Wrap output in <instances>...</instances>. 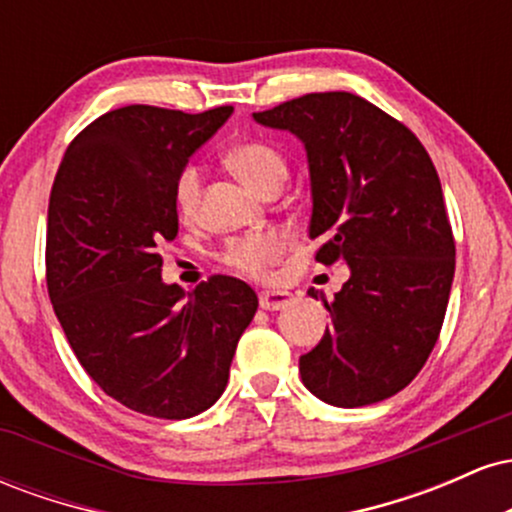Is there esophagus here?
<instances>
[{
    "mask_svg": "<svg viewBox=\"0 0 512 512\" xmlns=\"http://www.w3.org/2000/svg\"><path fill=\"white\" fill-rule=\"evenodd\" d=\"M293 296L286 291H262L260 293V308L262 310H284L291 305Z\"/></svg>",
    "mask_w": 512,
    "mask_h": 512,
    "instance_id": "esophagus-1",
    "label": "esophagus"
}]
</instances>
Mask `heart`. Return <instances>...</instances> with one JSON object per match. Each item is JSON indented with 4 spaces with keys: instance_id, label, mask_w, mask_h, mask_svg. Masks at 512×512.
<instances>
[{
    "instance_id": "heart-1",
    "label": "heart",
    "mask_w": 512,
    "mask_h": 512,
    "mask_svg": "<svg viewBox=\"0 0 512 512\" xmlns=\"http://www.w3.org/2000/svg\"><path fill=\"white\" fill-rule=\"evenodd\" d=\"M226 163L238 178L260 192L269 190L272 185H284L286 173H289L284 154L262 139H248V142L231 146ZM199 195H202V173L197 166H185L173 182V207L180 219H195ZM284 252L286 238L281 233L257 231L228 240L219 252V260L238 274L264 276Z\"/></svg>"
}]
</instances>
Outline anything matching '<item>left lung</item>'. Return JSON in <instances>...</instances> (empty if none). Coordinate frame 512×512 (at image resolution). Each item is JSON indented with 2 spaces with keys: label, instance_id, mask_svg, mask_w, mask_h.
Listing matches in <instances>:
<instances>
[{
  "label": "left lung",
  "instance_id": "obj_1",
  "mask_svg": "<svg viewBox=\"0 0 512 512\" xmlns=\"http://www.w3.org/2000/svg\"><path fill=\"white\" fill-rule=\"evenodd\" d=\"M252 117L305 144L315 260L351 269L334 301L322 298L332 327L301 356L303 383L334 407L383 402L424 368L448 310L455 238L436 166L409 127L354 93H308Z\"/></svg>",
  "mask_w": 512,
  "mask_h": 512
}]
</instances>
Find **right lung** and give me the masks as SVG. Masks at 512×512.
I'll return each mask as SVG.
<instances>
[{
    "mask_svg": "<svg viewBox=\"0 0 512 512\" xmlns=\"http://www.w3.org/2000/svg\"><path fill=\"white\" fill-rule=\"evenodd\" d=\"M231 113L110 110L76 134L52 182L45 279L57 320L93 383L156 419H190L221 397L257 313L233 276L190 293L161 281L158 248L178 236L173 182Z\"/></svg>",
    "mask_w": 512,
    "mask_h": 512,
    "instance_id": "obj_1",
    "label": "right lung"
}]
</instances>
